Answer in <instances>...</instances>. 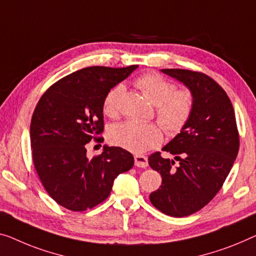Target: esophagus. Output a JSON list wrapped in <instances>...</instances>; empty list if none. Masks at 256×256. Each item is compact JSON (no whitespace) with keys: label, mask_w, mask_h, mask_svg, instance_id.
<instances>
[{"label":"esophagus","mask_w":256,"mask_h":256,"mask_svg":"<svg viewBox=\"0 0 256 256\" xmlns=\"http://www.w3.org/2000/svg\"><path fill=\"white\" fill-rule=\"evenodd\" d=\"M134 164L139 168H146L148 166V158L144 155H136Z\"/></svg>","instance_id":"esophagus-1"}]
</instances>
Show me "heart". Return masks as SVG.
I'll use <instances>...</instances> for the list:
<instances>
[{
  "instance_id": "heart-1",
  "label": "heart",
  "mask_w": 256,
  "mask_h": 256,
  "mask_svg": "<svg viewBox=\"0 0 256 256\" xmlns=\"http://www.w3.org/2000/svg\"><path fill=\"white\" fill-rule=\"evenodd\" d=\"M136 86L155 104V116L168 136H176L192 116L194 95L188 88L177 90L172 82L156 72H148L136 79ZM124 86L118 84L106 93L104 112L109 117L120 114V101ZM109 140L118 147L134 154L152 150L161 144L163 134L155 123H138L128 120L117 124L109 131Z\"/></svg>"
}]
</instances>
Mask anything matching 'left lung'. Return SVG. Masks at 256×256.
<instances>
[{"instance_id": "1", "label": "left lung", "mask_w": 256, "mask_h": 256, "mask_svg": "<svg viewBox=\"0 0 256 256\" xmlns=\"http://www.w3.org/2000/svg\"><path fill=\"white\" fill-rule=\"evenodd\" d=\"M194 95L192 116L163 150L148 158L152 169L162 176V185L150 200L166 215L185 217L200 210L218 193L239 150V132L232 104L215 80L199 71L164 68Z\"/></svg>"}]
</instances>
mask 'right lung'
<instances>
[{
	"instance_id": "1",
	"label": "right lung",
	"mask_w": 256,
	"mask_h": 256,
	"mask_svg": "<svg viewBox=\"0 0 256 256\" xmlns=\"http://www.w3.org/2000/svg\"><path fill=\"white\" fill-rule=\"evenodd\" d=\"M136 68H82L52 84L34 109V168L49 196L68 210L85 212L104 202L115 178L133 166V155L123 148L106 146L90 160L86 147L90 140L104 141L106 93Z\"/></svg>"
}]
</instances>
